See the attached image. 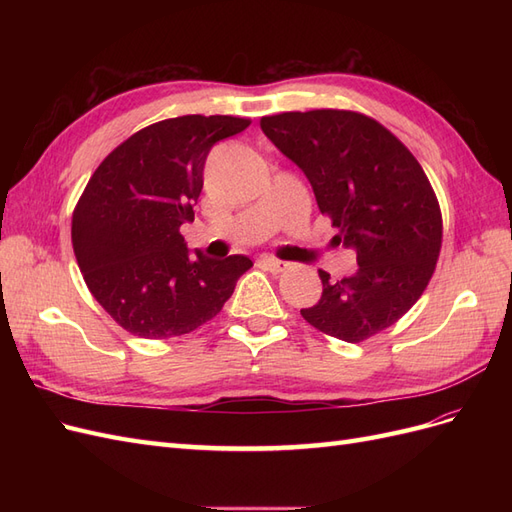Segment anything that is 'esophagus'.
Here are the masks:
<instances>
[{
  "label": "esophagus",
  "instance_id": "1",
  "mask_svg": "<svg viewBox=\"0 0 512 512\" xmlns=\"http://www.w3.org/2000/svg\"><path fill=\"white\" fill-rule=\"evenodd\" d=\"M260 265L265 267L267 271H271V273H282V271L288 269V262H284L280 258H271V256L260 258Z\"/></svg>",
  "mask_w": 512,
  "mask_h": 512
}]
</instances>
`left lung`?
Returning <instances> with one entry per match:
<instances>
[{
    "label": "left lung",
    "instance_id": "left-lung-1",
    "mask_svg": "<svg viewBox=\"0 0 512 512\" xmlns=\"http://www.w3.org/2000/svg\"><path fill=\"white\" fill-rule=\"evenodd\" d=\"M260 128L309 179L322 215L354 247L359 271L331 282L301 316L361 344L389 329L425 292L442 247V211L423 166L380 121L342 108L292 111Z\"/></svg>",
    "mask_w": 512,
    "mask_h": 512
}]
</instances>
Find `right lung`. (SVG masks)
I'll return each mask as SVG.
<instances>
[{"instance_id": "1", "label": "right lung", "mask_w": 512, "mask_h": 512, "mask_svg": "<svg viewBox=\"0 0 512 512\" xmlns=\"http://www.w3.org/2000/svg\"><path fill=\"white\" fill-rule=\"evenodd\" d=\"M232 115H183L117 145L72 211V247L94 299L121 329L145 339L192 333L220 314L247 256L188 254L181 224L194 220L211 147L250 126Z\"/></svg>"}]
</instances>
